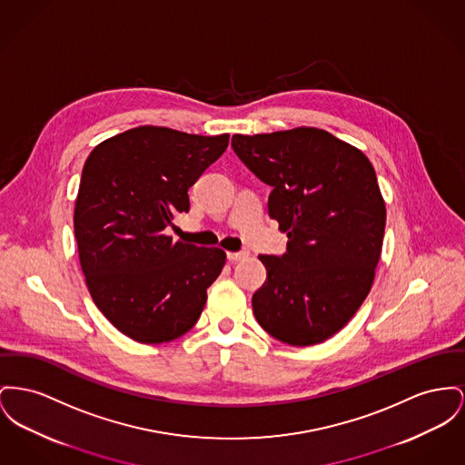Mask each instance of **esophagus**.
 Returning <instances> with one entry per match:
<instances>
[{"label": "esophagus", "mask_w": 465, "mask_h": 465, "mask_svg": "<svg viewBox=\"0 0 465 465\" xmlns=\"http://www.w3.org/2000/svg\"><path fill=\"white\" fill-rule=\"evenodd\" d=\"M226 256H228V260L233 263V262H241V260H244L247 258V251H237V252H226Z\"/></svg>", "instance_id": "obj_1"}]
</instances>
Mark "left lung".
Instances as JSON below:
<instances>
[{"label":"left lung","mask_w":465,"mask_h":465,"mask_svg":"<svg viewBox=\"0 0 465 465\" xmlns=\"http://www.w3.org/2000/svg\"><path fill=\"white\" fill-rule=\"evenodd\" d=\"M239 160L267 186L269 216L286 252L262 254L267 281L252 295L256 322L277 341L312 346L337 333L371 292L386 209L374 166L318 128L233 135Z\"/></svg>","instance_id":"obj_1"}]
</instances>
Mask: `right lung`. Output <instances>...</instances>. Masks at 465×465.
Wrapping results in <instances>:
<instances>
[{"instance_id": "right-lung-1", "label": "right lung", "mask_w": 465, "mask_h": 465, "mask_svg": "<svg viewBox=\"0 0 465 465\" xmlns=\"http://www.w3.org/2000/svg\"><path fill=\"white\" fill-rule=\"evenodd\" d=\"M230 135L138 126L96 145L83 168L75 239L89 293L114 327L143 344L184 335L226 254L164 233L190 211L188 190L226 151Z\"/></svg>"}]
</instances>
